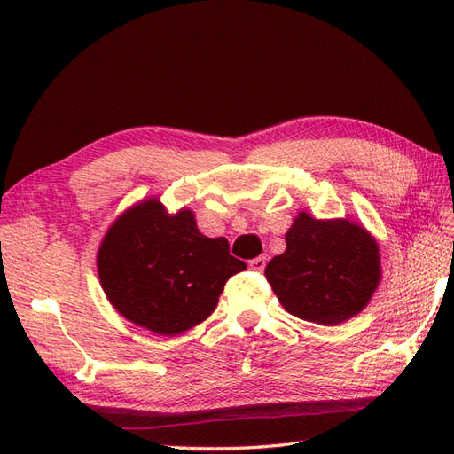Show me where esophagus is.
Wrapping results in <instances>:
<instances>
[{"label":"esophagus","mask_w":454,"mask_h":454,"mask_svg":"<svg viewBox=\"0 0 454 454\" xmlns=\"http://www.w3.org/2000/svg\"><path fill=\"white\" fill-rule=\"evenodd\" d=\"M265 265H267V255H259V257H255V259H252V262H249V269H254V271H259V273L263 271Z\"/></svg>","instance_id":"1"}]
</instances>
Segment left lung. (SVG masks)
Here are the masks:
<instances>
[{
	"instance_id": "left-lung-1",
	"label": "left lung",
	"mask_w": 454,
	"mask_h": 454,
	"mask_svg": "<svg viewBox=\"0 0 454 454\" xmlns=\"http://www.w3.org/2000/svg\"><path fill=\"white\" fill-rule=\"evenodd\" d=\"M285 239L286 249L267 263L265 277L288 314L337 325L363 312L382 277L380 247L369 230L298 212Z\"/></svg>"
}]
</instances>
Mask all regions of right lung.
Listing matches in <instances>:
<instances>
[{
	"mask_svg": "<svg viewBox=\"0 0 454 454\" xmlns=\"http://www.w3.org/2000/svg\"><path fill=\"white\" fill-rule=\"evenodd\" d=\"M246 263L226 238H207L195 212L169 215L158 197L127 208L98 249L99 283L122 317L158 335H179L215 312L218 296Z\"/></svg>",
	"mask_w": 454,
	"mask_h": 454,
	"instance_id": "1",
	"label": "right lung"
}]
</instances>
